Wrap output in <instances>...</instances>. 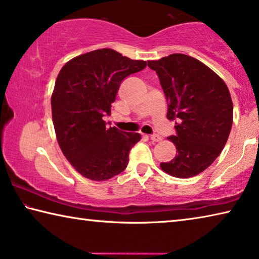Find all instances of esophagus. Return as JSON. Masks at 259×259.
I'll return each instance as SVG.
<instances>
[{
	"instance_id": "esophagus-1",
	"label": "esophagus",
	"mask_w": 259,
	"mask_h": 259,
	"mask_svg": "<svg viewBox=\"0 0 259 259\" xmlns=\"http://www.w3.org/2000/svg\"><path fill=\"white\" fill-rule=\"evenodd\" d=\"M151 139L153 140V142H160V140L162 139V137H161L160 135L153 134V135H151Z\"/></svg>"
}]
</instances>
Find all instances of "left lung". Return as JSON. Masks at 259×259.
I'll list each match as a JSON object with an SVG mask.
<instances>
[{"mask_svg": "<svg viewBox=\"0 0 259 259\" xmlns=\"http://www.w3.org/2000/svg\"><path fill=\"white\" fill-rule=\"evenodd\" d=\"M155 71L168 103L166 117L177 120L176 145L171 161L161 169L177 178L204 171L221 154L233 123V103L225 82L208 66L191 56L172 54L148 60Z\"/></svg>", "mask_w": 259, "mask_h": 259, "instance_id": "8db88e82", "label": "left lung"}]
</instances>
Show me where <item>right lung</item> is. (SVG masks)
<instances>
[{
    "mask_svg": "<svg viewBox=\"0 0 259 259\" xmlns=\"http://www.w3.org/2000/svg\"><path fill=\"white\" fill-rule=\"evenodd\" d=\"M147 63L112 49L77 56L60 69L51 97L52 121L61 152L74 169L91 181L121 174L139 134L106 128L121 82Z\"/></svg>",
    "mask_w": 259,
    "mask_h": 259,
    "instance_id": "add662e5",
    "label": "right lung"
}]
</instances>
